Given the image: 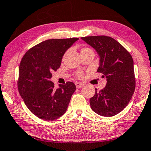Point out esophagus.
I'll return each instance as SVG.
<instances>
[{"label":"esophagus","mask_w":151,"mask_h":151,"mask_svg":"<svg viewBox=\"0 0 151 151\" xmlns=\"http://www.w3.org/2000/svg\"><path fill=\"white\" fill-rule=\"evenodd\" d=\"M75 85H76V87L77 88H82L83 86H84V84L82 83H80V82H76L75 83Z\"/></svg>","instance_id":"34e87169"}]
</instances>
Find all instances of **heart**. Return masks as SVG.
<instances>
[{
  "instance_id": "heart-1",
  "label": "heart",
  "mask_w": 151,
  "mask_h": 151,
  "mask_svg": "<svg viewBox=\"0 0 151 151\" xmlns=\"http://www.w3.org/2000/svg\"><path fill=\"white\" fill-rule=\"evenodd\" d=\"M89 50H91L90 48H82L81 50V53H82V52H83L89 51ZM76 75H77L78 77L81 78V77H83V73L82 72H78V73H76Z\"/></svg>"
}]
</instances>
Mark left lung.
<instances>
[{"label":"left lung","mask_w":151,"mask_h":151,"mask_svg":"<svg viewBox=\"0 0 151 151\" xmlns=\"http://www.w3.org/2000/svg\"><path fill=\"white\" fill-rule=\"evenodd\" d=\"M81 39L99 54L97 72L107 78L105 88L96 91L90 99L91 108L100 116H115L128 105L134 93L135 78L132 57L124 46L109 36H88Z\"/></svg>","instance_id":"8db88e82"}]
</instances>
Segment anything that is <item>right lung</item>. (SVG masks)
Instances as JSON below:
<instances>
[{"label":"right lung","mask_w":151,"mask_h":151,"mask_svg":"<svg viewBox=\"0 0 151 151\" xmlns=\"http://www.w3.org/2000/svg\"><path fill=\"white\" fill-rule=\"evenodd\" d=\"M78 40H46L29 49L20 61L19 93L28 109L42 120H55L66 111L76 86L68 81L55 89L50 80L52 72L60 67L65 51Z\"/></svg>","instance_id":"1"}]
</instances>
